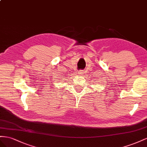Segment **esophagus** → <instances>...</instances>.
<instances>
[{"mask_svg":"<svg viewBox=\"0 0 147 147\" xmlns=\"http://www.w3.org/2000/svg\"><path fill=\"white\" fill-rule=\"evenodd\" d=\"M78 73H79V74L82 75V74H84V71L83 70H79L78 71Z\"/></svg>","mask_w":147,"mask_h":147,"instance_id":"34e87169","label":"esophagus"}]
</instances>
